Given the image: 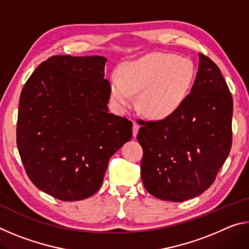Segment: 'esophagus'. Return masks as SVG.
Wrapping results in <instances>:
<instances>
[{"label": "esophagus", "mask_w": 249, "mask_h": 249, "mask_svg": "<svg viewBox=\"0 0 249 249\" xmlns=\"http://www.w3.org/2000/svg\"><path fill=\"white\" fill-rule=\"evenodd\" d=\"M138 129H140V125H138V124L136 123V122H134V124H133V136H134V137L137 136Z\"/></svg>", "instance_id": "34e87169"}]
</instances>
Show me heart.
Returning <instances> with one entry per match:
<instances>
[{"label":"heart","mask_w":249,"mask_h":249,"mask_svg":"<svg viewBox=\"0 0 249 249\" xmlns=\"http://www.w3.org/2000/svg\"><path fill=\"white\" fill-rule=\"evenodd\" d=\"M120 75L109 77V96L119 108L137 104L142 114L151 120H165L178 111L190 92L196 67L188 58L174 53H153L124 62Z\"/></svg>","instance_id":"heart-1"}]
</instances>
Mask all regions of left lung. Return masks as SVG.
Masks as SVG:
<instances>
[{
  "label": "left lung",
  "mask_w": 249,
  "mask_h": 249,
  "mask_svg": "<svg viewBox=\"0 0 249 249\" xmlns=\"http://www.w3.org/2000/svg\"><path fill=\"white\" fill-rule=\"evenodd\" d=\"M190 94L175 114L141 124L142 180L151 196L182 202L211 187L231 146L233 99L218 67L199 53Z\"/></svg>",
  "instance_id": "1"
}]
</instances>
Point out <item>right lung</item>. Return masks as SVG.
Here are the masks:
<instances>
[{
    "label": "right lung",
    "mask_w": 249,
    "mask_h": 249,
    "mask_svg": "<svg viewBox=\"0 0 249 249\" xmlns=\"http://www.w3.org/2000/svg\"><path fill=\"white\" fill-rule=\"evenodd\" d=\"M107 61L102 56H53L20 93V159L32 182L58 200L93 196L109 158L132 138V122L108 112Z\"/></svg>",
    "instance_id": "obj_1"
}]
</instances>
